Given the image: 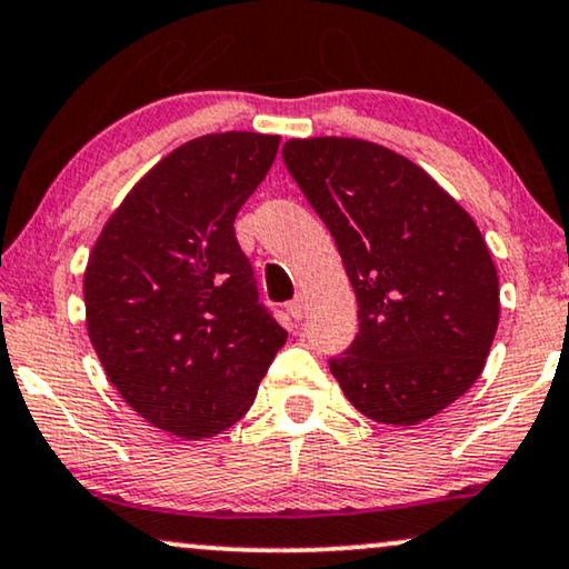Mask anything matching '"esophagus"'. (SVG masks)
Returning a JSON list of instances; mask_svg holds the SVG:
<instances>
[{"instance_id":"esophagus-1","label":"esophagus","mask_w":569,"mask_h":569,"mask_svg":"<svg viewBox=\"0 0 569 569\" xmlns=\"http://www.w3.org/2000/svg\"><path fill=\"white\" fill-rule=\"evenodd\" d=\"M289 312H291V318H293V320H301V318H305V312H307V301H305V297H301V293H299V297L293 299V301H289Z\"/></svg>"}]
</instances>
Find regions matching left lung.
I'll return each instance as SVG.
<instances>
[{"mask_svg": "<svg viewBox=\"0 0 569 569\" xmlns=\"http://www.w3.org/2000/svg\"><path fill=\"white\" fill-rule=\"evenodd\" d=\"M283 162L333 236L359 333L330 372L359 412L417 426L470 391L499 326V276L476 220L417 168L362 139H291Z\"/></svg>", "mask_w": 569, "mask_h": 569, "instance_id": "8db88e82", "label": "left lung"}]
</instances>
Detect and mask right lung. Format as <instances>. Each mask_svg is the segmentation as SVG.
Returning a JSON list of instances; mask_svg holds the SVG:
<instances>
[{
  "label": "right lung",
  "instance_id": "right-lung-1",
  "mask_svg": "<svg viewBox=\"0 0 569 569\" xmlns=\"http://www.w3.org/2000/svg\"><path fill=\"white\" fill-rule=\"evenodd\" d=\"M278 143L247 131L186 141L133 186L89 254L86 326L99 362L128 407L178 438L241 420L289 336L233 231Z\"/></svg>",
  "mask_w": 569,
  "mask_h": 569
}]
</instances>
